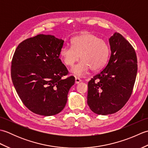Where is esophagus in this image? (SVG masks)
<instances>
[{
    "label": "esophagus",
    "instance_id": "obj_1",
    "mask_svg": "<svg viewBox=\"0 0 148 148\" xmlns=\"http://www.w3.org/2000/svg\"><path fill=\"white\" fill-rule=\"evenodd\" d=\"M80 82H81V80L79 79V77H76V78H75V83H76V84H78Z\"/></svg>",
    "mask_w": 148,
    "mask_h": 148
}]
</instances>
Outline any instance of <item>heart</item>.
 Instances as JSON below:
<instances>
[{
  "mask_svg": "<svg viewBox=\"0 0 148 148\" xmlns=\"http://www.w3.org/2000/svg\"><path fill=\"white\" fill-rule=\"evenodd\" d=\"M71 46H63L60 51V57L68 67L73 66L81 58L82 60L71 70L77 76H84L90 69L99 71L108 61L109 48L108 44L94 34L86 32L75 37L71 40Z\"/></svg>",
  "mask_w": 148,
  "mask_h": 148,
  "instance_id": "obj_1",
  "label": "heart"
}]
</instances>
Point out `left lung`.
Segmentation results:
<instances>
[{"label":"left lung","mask_w":148,"mask_h":148,"mask_svg":"<svg viewBox=\"0 0 148 148\" xmlns=\"http://www.w3.org/2000/svg\"><path fill=\"white\" fill-rule=\"evenodd\" d=\"M111 54L106 67L88 84L87 103L97 114L120 110L132 93L137 72L135 49L119 33L109 39Z\"/></svg>","instance_id":"1"}]
</instances>
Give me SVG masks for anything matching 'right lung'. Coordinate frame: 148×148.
Segmentation results:
<instances>
[{
    "label": "right lung",
    "mask_w": 148,
    "mask_h": 148,
    "mask_svg": "<svg viewBox=\"0 0 148 148\" xmlns=\"http://www.w3.org/2000/svg\"><path fill=\"white\" fill-rule=\"evenodd\" d=\"M64 40L39 34L23 40L15 50L11 62L13 85L22 102L30 111L42 116L61 112L75 78L59 58Z\"/></svg>",
    "instance_id": "right-lung-1"
}]
</instances>
